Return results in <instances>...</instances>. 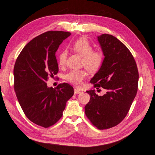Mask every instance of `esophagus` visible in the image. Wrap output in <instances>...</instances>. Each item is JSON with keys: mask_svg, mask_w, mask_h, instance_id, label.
<instances>
[{"mask_svg": "<svg viewBox=\"0 0 155 155\" xmlns=\"http://www.w3.org/2000/svg\"><path fill=\"white\" fill-rule=\"evenodd\" d=\"M80 93H81V91H79L76 89H74V94H75V95H77V94H79Z\"/></svg>", "mask_w": 155, "mask_h": 155, "instance_id": "obj_1", "label": "esophagus"}]
</instances>
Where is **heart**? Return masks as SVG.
Wrapping results in <instances>:
<instances>
[{
    "instance_id": "b5f03b06",
    "label": "heart",
    "mask_w": 155,
    "mask_h": 155,
    "mask_svg": "<svg viewBox=\"0 0 155 155\" xmlns=\"http://www.w3.org/2000/svg\"><path fill=\"white\" fill-rule=\"evenodd\" d=\"M71 49L82 56L81 66L85 67L90 73H96L99 71L103 64L104 55L99 51H93V46L85 38H80L71 45ZM68 52L63 50L58 56V63L60 66L65 65ZM87 77L85 69L72 70L65 75L66 80L76 87H80L83 81Z\"/></svg>"
}]
</instances>
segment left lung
I'll return each mask as SVG.
<instances>
[{"label":"left lung","mask_w":155,"mask_h":155,"mask_svg":"<svg viewBox=\"0 0 155 155\" xmlns=\"http://www.w3.org/2000/svg\"><path fill=\"white\" fill-rule=\"evenodd\" d=\"M98 41L105 57L91 83L107 93L99 96L95 90L87 91L91 98L85 113L93 126L107 130L118 125L129 112L137 92L139 72L131 52L116 37L104 33Z\"/></svg>","instance_id":"obj_1"}]
</instances>
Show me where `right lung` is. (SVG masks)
Masks as SVG:
<instances>
[{
	"label": "right lung",
	"mask_w": 155,
	"mask_h": 155,
	"mask_svg": "<svg viewBox=\"0 0 155 155\" xmlns=\"http://www.w3.org/2000/svg\"><path fill=\"white\" fill-rule=\"evenodd\" d=\"M70 32L49 31L25 45L14 68V88L27 118L39 126L48 127L61 118L66 103L74 91L67 83L48 87V79L58 72L56 52Z\"/></svg>",
	"instance_id": "right-lung-1"
}]
</instances>
